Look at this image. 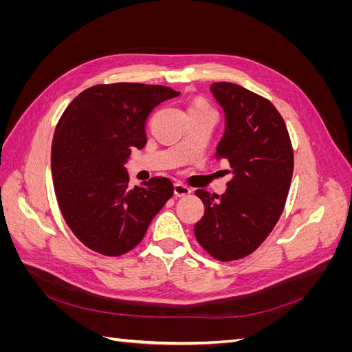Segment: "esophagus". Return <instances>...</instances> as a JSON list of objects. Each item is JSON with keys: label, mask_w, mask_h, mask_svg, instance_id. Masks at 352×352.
<instances>
[{"label": "esophagus", "mask_w": 352, "mask_h": 352, "mask_svg": "<svg viewBox=\"0 0 352 352\" xmlns=\"http://www.w3.org/2000/svg\"><path fill=\"white\" fill-rule=\"evenodd\" d=\"M190 192H192V190H190L189 186H186V185H184V184H180V182H176V184H175V195H176V197H186V195H189Z\"/></svg>", "instance_id": "1"}]
</instances>
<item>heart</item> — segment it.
<instances>
[{
    "label": "heart",
    "instance_id": "heart-1",
    "mask_svg": "<svg viewBox=\"0 0 352 352\" xmlns=\"http://www.w3.org/2000/svg\"><path fill=\"white\" fill-rule=\"evenodd\" d=\"M194 110H211L210 105L206 104L204 101H195L192 105H190L189 111H194Z\"/></svg>",
    "mask_w": 352,
    "mask_h": 352
}]
</instances>
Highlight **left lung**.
Returning <instances> with one entry per match:
<instances>
[{
	"mask_svg": "<svg viewBox=\"0 0 352 352\" xmlns=\"http://www.w3.org/2000/svg\"><path fill=\"white\" fill-rule=\"evenodd\" d=\"M225 111L216 158L228 160L233 177L225 194L195 190L206 212L194 228L198 243L219 261L247 257L278 223L289 192L294 151L274 105L230 82L210 87Z\"/></svg>",
	"mask_w": 352,
	"mask_h": 352,
	"instance_id": "1",
	"label": "left lung"
}]
</instances>
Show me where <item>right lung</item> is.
Wrapping results in <instances>:
<instances>
[{"label": "right lung", "mask_w": 352, "mask_h": 352, "mask_svg": "<svg viewBox=\"0 0 352 352\" xmlns=\"http://www.w3.org/2000/svg\"><path fill=\"white\" fill-rule=\"evenodd\" d=\"M177 95L162 85H97L60 117L51 148L56 197L67 226L89 250L109 257L133 250L172 198L167 177L131 189L124 164L146 144L148 114Z\"/></svg>", "instance_id": "add662e5"}]
</instances>
